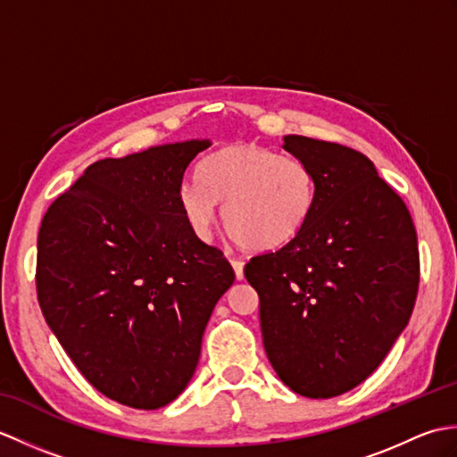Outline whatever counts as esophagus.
Listing matches in <instances>:
<instances>
[{"instance_id": "esophagus-1", "label": "esophagus", "mask_w": 457, "mask_h": 457, "mask_svg": "<svg viewBox=\"0 0 457 457\" xmlns=\"http://www.w3.org/2000/svg\"><path fill=\"white\" fill-rule=\"evenodd\" d=\"M231 267H234V270H236V277H237V280H241L244 278V267H245V263L241 259H231Z\"/></svg>"}]
</instances>
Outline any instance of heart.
I'll list each match as a JSON object with an SVG mask.
<instances>
[{
	"label": "heart",
	"instance_id": "1",
	"mask_svg": "<svg viewBox=\"0 0 457 457\" xmlns=\"http://www.w3.org/2000/svg\"><path fill=\"white\" fill-rule=\"evenodd\" d=\"M194 234L210 239L220 206L228 231L251 251H275L295 241L316 208V180L296 157L253 143L228 145L206 159L200 182H187L179 194Z\"/></svg>",
	"mask_w": 457,
	"mask_h": 457
}]
</instances>
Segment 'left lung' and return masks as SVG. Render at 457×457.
<instances>
[{"label": "left lung", "mask_w": 457, "mask_h": 457, "mask_svg": "<svg viewBox=\"0 0 457 457\" xmlns=\"http://www.w3.org/2000/svg\"><path fill=\"white\" fill-rule=\"evenodd\" d=\"M316 208L295 241L245 265L263 345L287 386L329 399L363 383L406 328L420 280L409 210L363 153L287 135Z\"/></svg>", "instance_id": "left-lung-1"}]
</instances>
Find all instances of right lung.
I'll use <instances>...</instances> for the list:
<instances>
[{
	"label": "right lung",
	"mask_w": 457,
	"mask_h": 457,
	"mask_svg": "<svg viewBox=\"0 0 457 457\" xmlns=\"http://www.w3.org/2000/svg\"><path fill=\"white\" fill-rule=\"evenodd\" d=\"M208 139L90 164L46 210L37 296L48 328L102 395L154 411L187 389L212 310L236 273L198 239L179 194Z\"/></svg>",
	"instance_id": "right-lung-1"
}]
</instances>
